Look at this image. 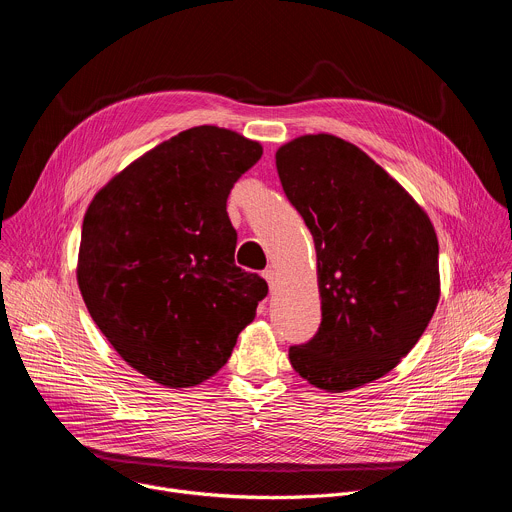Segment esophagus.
Returning a JSON list of instances; mask_svg holds the SVG:
<instances>
[{
    "label": "esophagus",
    "instance_id": "obj_1",
    "mask_svg": "<svg viewBox=\"0 0 512 512\" xmlns=\"http://www.w3.org/2000/svg\"><path fill=\"white\" fill-rule=\"evenodd\" d=\"M263 277L267 279L269 287L273 289V287H275V283H277V273H275V269H271V267H269V269H265V271H263Z\"/></svg>",
    "mask_w": 512,
    "mask_h": 512
}]
</instances>
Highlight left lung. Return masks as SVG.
<instances>
[{"instance_id":"1","label":"left lung","mask_w":512,"mask_h":512,"mask_svg":"<svg viewBox=\"0 0 512 512\" xmlns=\"http://www.w3.org/2000/svg\"><path fill=\"white\" fill-rule=\"evenodd\" d=\"M275 166L316 245L322 324L289 362L344 393L393 371L440 302V247L427 212L373 158L330 133L283 143Z\"/></svg>"}]
</instances>
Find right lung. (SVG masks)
I'll use <instances>...</instances> for the list:
<instances>
[{
  "instance_id": "obj_1",
  "label": "right lung",
  "mask_w": 512,
  "mask_h": 512,
  "mask_svg": "<svg viewBox=\"0 0 512 512\" xmlns=\"http://www.w3.org/2000/svg\"><path fill=\"white\" fill-rule=\"evenodd\" d=\"M259 141L198 125L162 141L91 200L77 281L87 310L131 369L186 389L216 375L267 296L235 265L227 214Z\"/></svg>"
}]
</instances>
